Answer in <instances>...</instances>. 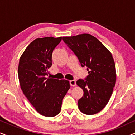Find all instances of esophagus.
<instances>
[{"mask_svg": "<svg viewBox=\"0 0 135 135\" xmlns=\"http://www.w3.org/2000/svg\"><path fill=\"white\" fill-rule=\"evenodd\" d=\"M69 83H70V85H71V86H75V85H76V82H75V80H70Z\"/></svg>", "mask_w": 135, "mask_h": 135, "instance_id": "1", "label": "esophagus"}]
</instances>
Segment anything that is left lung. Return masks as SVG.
Segmentation results:
<instances>
[{
    "label": "left lung",
    "mask_w": 135,
    "mask_h": 135,
    "mask_svg": "<svg viewBox=\"0 0 135 135\" xmlns=\"http://www.w3.org/2000/svg\"><path fill=\"white\" fill-rule=\"evenodd\" d=\"M62 40L88 73L84 80L77 81V85L84 90V95L78 101L79 109L86 115L97 114L108 104L115 84V66L112 54L90 34L63 37Z\"/></svg>",
    "instance_id": "1"
}]
</instances>
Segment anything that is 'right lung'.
<instances>
[{"instance_id": "1", "label": "right lung", "mask_w": 135, "mask_h": 135, "mask_svg": "<svg viewBox=\"0 0 135 135\" xmlns=\"http://www.w3.org/2000/svg\"><path fill=\"white\" fill-rule=\"evenodd\" d=\"M61 39V37L36 38L20 59L18 73L22 91L37 111L45 117L60 113L62 99L70 88L67 80L47 77L52 65L53 51Z\"/></svg>"}]
</instances>
